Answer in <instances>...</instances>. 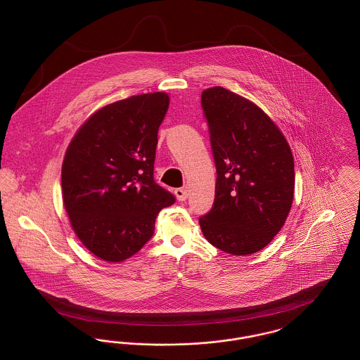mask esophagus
<instances>
[{
  "label": "esophagus",
  "instance_id": "obj_1",
  "mask_svg": "<svg viewBox=\"0 0 360 360\" xmlns=\"http://www.w3.org/2000/svg\"><path fill=\"white\" fill-rule=\"evenodd\" d=\"M174 193H175L178 201H185L188 198V190L185 188H175Z\"/></svg>",
  "mask_w": 360,
  "mask_h": 360
}]
</instances>
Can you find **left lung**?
I'll return each instance as SVG.
<instances>
[{
    "instance_id": "8db88e82",
    "label": "left lung",
    "mask_w": 360,
    "mask_h": 360,
    "mask_svg": "<svg viewBox=\"0 0 360 360\" xmlns=\"http://www.w3.org/2000/svg\"><path fill=\"white\" fill-rule=\"evenodd\" d=\"M216 165L205 239L226 254L250 255L281 231L294 197V159L285 136L255 103L221 86L202 91Z\"/></svg>"
}]
</instances>
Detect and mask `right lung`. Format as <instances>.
<instances>
[{
  "label": "right lung",
  "instance_id": "1",
  "mask_svg": "<svg viewBox=\"0 0 360 360\" xmlns=\"http://www.w3.org/2000/svg\"><path fill=\"white\" fill-rule=\"evenodd\" d=\"M169 96L150 93L103 106L71 140L62 166L70 223L86 248L121 262L153 238L158 213L175 202L154 179L158 129Z\"/></svg>",
  "mask_w": 360,
  "mask_h": 360
}]
</instances>
